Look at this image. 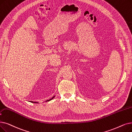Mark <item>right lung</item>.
<instances>
[{
    "mask_svg": "<svg viewBox=\"0 0 132 132\" xmlns=\"http://www.w3.org/2000/svg\"><path fill=\"white\" fill-rule=\"evenodd\" d=\"M54 96H54L53 97V98H51V99H50V100H47L46 101H49L51 100H52V99H53L54 98ZM31 102H33V103H38V102H33V101H31Z\"/></svg>",
    "mask_w": 132,
    "mask_h": 132,
    "instance_id": "add662e5",
    "label": "right lung"
}]
</instances>
